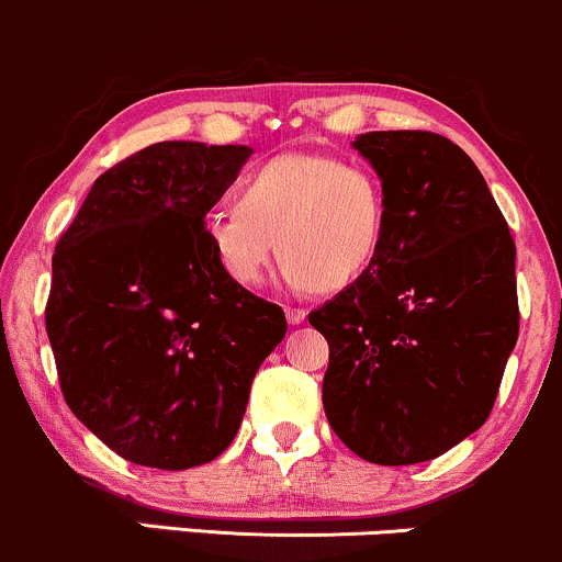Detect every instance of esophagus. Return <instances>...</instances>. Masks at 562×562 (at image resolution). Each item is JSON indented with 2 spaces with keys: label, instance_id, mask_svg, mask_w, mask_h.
<instances>
[{
  "label": "esophagus",
  "instance_id": "obj_1",
  "mask_svg": "<svg viewBox=\"0 0 562 562\" xmlns=\"http://www.w3.org/2000/svg\"><path fill=\"white\" fill-rule=\"evenodd\" d=\"M285 316L290 324H301L306 319V308H299V306H285Z\"/></svg>",
  "mask_w": 562,
  "mask_h": 562
}]
</instances>
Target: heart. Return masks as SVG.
I'll list each match as a JSON object with an SVG mask.
<instances>
[{
    "mask_svg": "<svg viewBox=\"0 0 562 562\" xmlns=\"http://www.w3.org/2000/svg\"><path fill=\"white\" fill-rule=\"evenodd\" d=\"M387 195L369 167L288 151L261 161L240 186V204L204 216V238L229 280L254 288L277 246L282 282L293 290H340L382 251Z\"/></svg>",
    "mask_w": 562,
    "mask_h": 562,
    "instance_id": "1",
    "label": "heart"
}]
</instances>
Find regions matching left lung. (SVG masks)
<instances>
[{"label":"left lung","mask_w":562,"mask_h":562,"mask_svg":"<svg viewBox=\"0 0 562 562\" xmlns=\"http://www.w3.org/2000/svg\"><path fill=\"white\" fill-rule=\"evenodd\" d=\"M353 148L380 175L387 225L367 272L308 314L329 342L324 414L363 461L424 463L495 405L518 340L516 243L445 135L374 131Z\"/></svg>","instance_id":"left-lung-1"}]
</instances>
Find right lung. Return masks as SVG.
<instances>
[{
    "mask_svg": "<svg viewBox=\"0 0 562 562\" xmlns=\"http://www.w3.org/2000/svg\"><path fill=\"white\" fill-rule=\"evenodd\" d=\"M248 146L161 140L99 175L52 256L46 335L70 411L148 469L214 461L238 435L274 303L216 263L204 216Z\"/></svg>",
    "mask_w": 562,
    "mask_h": 562,
    "instance_id": "right-lung-1",
    "label": "right lung"
}]
</instances>
